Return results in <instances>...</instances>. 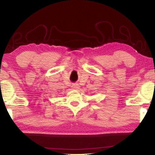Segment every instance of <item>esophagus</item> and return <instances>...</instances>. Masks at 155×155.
Listing matches in <instances>:
<instances>
[{
    "instance_id": "esophagus-1",
    "label": "esophagus",
    "mask_w": 155,
    "mask_h": 155,
    "mask_svg": "<svg viewBox=\"0 0 155 155\" xmlns=\"http://www.w3.org/2000/svg\"><path fill=\"white\" fill-rule=\"evenodd\" d=\"M72 87L73 90H78V89L79 88V85H78V84H73Z\"/></svg>"
}]
</instances>
